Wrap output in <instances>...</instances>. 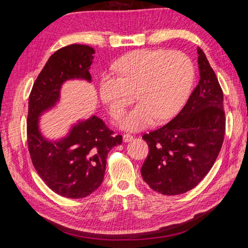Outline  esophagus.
<instances>
[{
  "mask_svg": "<svg viewBox=\"0 0 248 248\" xmlns=\"http://www.w3.org/2000/svg\"><path fill=\"white\" fill-rule=\"evenodd\" d=\"M123 140H124V143H129V141L133 140H134V138H133V135H130V134H124V135L123 136Z\"/></svg>",
  "mask_w": 248,
  "mask_h": 248,
  "instance_id": "obj_1",
  "label": "esophagus"
}]
</instances>
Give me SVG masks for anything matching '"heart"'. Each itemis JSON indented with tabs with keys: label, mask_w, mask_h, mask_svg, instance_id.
Masks as SVG:
<instances>
[{
	"label": "heart",
	"mask_w": 248,
	"mask_h": 248,
	"mask_svg": "<svg viewBox=\"0 0 248 248\" xmlns=\"http://www.w3.org/2000/svg\"><path fill=\"white\" fill-rule=\"evenodd\" d=\"M113 68L117 77L104 73L100 78V98L115 121L139 100L121 123L129 131L149 127L155 118L173 117L186 102L195 77L192 60L181 51L136 50L121 56Z\"/></svg>",
	"instance_id": "heart-1"
}]
</instances>
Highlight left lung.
Listing matches in <instances>:
<instances>
[{"label": "left lung", "mask_w": 248, "mask_h": 248, "mask_svg": "<svg viewBox=\"0 0 248 248\" xmlns=\"http://www.w3.org/2000/svg\"><path fill=\"white\" fill-rule=\"evenodd\" d=\"M200 80L175 118L144 134L149 154L144 181L163 195L194 188L207 176L222 148L226 118L223 91L203 51L197 48Z\"/></svg>", "instance_id": "obj_1"}]
</instances>
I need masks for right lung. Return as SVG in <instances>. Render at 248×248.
<instances>
[{
    "instance_id": "obj_1",
    "label": "right lung",
    "mask_w": 248,
    "mask_h": 248,
    "mask_svg": "<svg viewBox=\"0 0 248 248\" xmlns=\"http://www.w3.org/2000/svg\"><path fill=\"white\" fill-rule=\"evenodd\" d=\"M94 50L70 45L50 56L37 77L29 98L28 145L31 163L52 191L67 198H83L101 186L108 154L123 143L102 119L92 116L73 124L67 136L49 140L39 130V117L60 101L68 80L91 82Z\"/></svg>"
}]
</instances>
